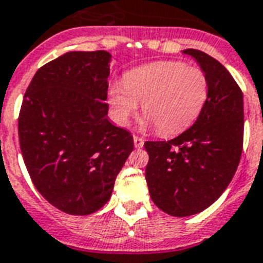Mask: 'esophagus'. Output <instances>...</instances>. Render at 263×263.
Returning a JSON list of instances; mask_svg holds the SVG:
<instances>
[{
  "instance_id": "esophagus-1",
  "label": "esophagus",
  "mask_w": 263,
  "mask_h": 263,
  "mask_svg": "<svg viewBox=\"0 0 263 263\" xmlns=\"http://www.w3.org/2000/svg\"><path fill=\"white\" fill-rule=\"evenodd\" d=\"M134 144H135L136 148H142L143 145H144V139L134 135Z\"/></svg>"
}]
</instances>
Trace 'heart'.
<instances>
[{
    "label": "heart",
    "instance_id": "1",
    "mask_svg": "<svg viewBox=\"0 0 263 263\" xmlns=\"http://www.w3.org/2000/svg\"><path fill=\"white\" fill-rule=\"evenodd\" d=\"M209 96L206 73L179 61H159L129 70L124 83L108 89V104L119 124H127L139 103L145 115L143 127H156L163 136H174L193 125Z\"/></svg>",
    "mask_w": 263,
    "mask_h": 263
}]
</instances>
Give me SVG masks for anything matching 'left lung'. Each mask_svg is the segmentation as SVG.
Instances as JSON below:
<instances>
[{"instance_id":"1","label":"left lung","mask_w":263,"mask_h":263,"mask_svg":"<svg viewBox=\"0 0 263 263\" xmlns=\"http://www.w3.org/2000/svg\"><path fill=\"white\" fill-rule=\"evenodd\" d=\"M199 64L209 96L191 127L168 142H145V180L152 202L173 217L194 215L222 195L243 145V95L229 70L207 53L183 50Z\"/></svg>"}]
</instances>
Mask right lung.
Here are the masks:
<instances>
[{"label": "right lung", "mask_w": 263, "mask_h": 263, "mask_svg": "<svg viewBox=\"0 0 263 263\" xmlns=\"http://www.w3.org/2000/svg\"><path fill=\"white\" fill-rule=\"evenodd\" d=\"M109 61L105 50L49 61L30 81L20 111V147L30 179L70 215L104 206L134 149L131 134L108 120Z\"/></svg>", "instance_id": "right-lung-1"}]
</instances>
